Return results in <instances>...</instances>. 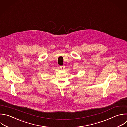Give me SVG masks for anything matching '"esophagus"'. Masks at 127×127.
I'll return each mask as SVG.
<instances>
[{
	"mask_svg": "<svg viewBox=\"0 0 127 127\" xmlns=\"http://www.w3.org/2000/svg\"><path fill=\"white\" fill-rule=\"evenodd\" d=\"M60 68L61 69H63L64 67V66H60Z\"/></svg>",
	"mask_w": 127,
	"mask_h": 127,
	"instance_id": "esophagus-1",
	"label": "esophagus"
}]
</instances>
